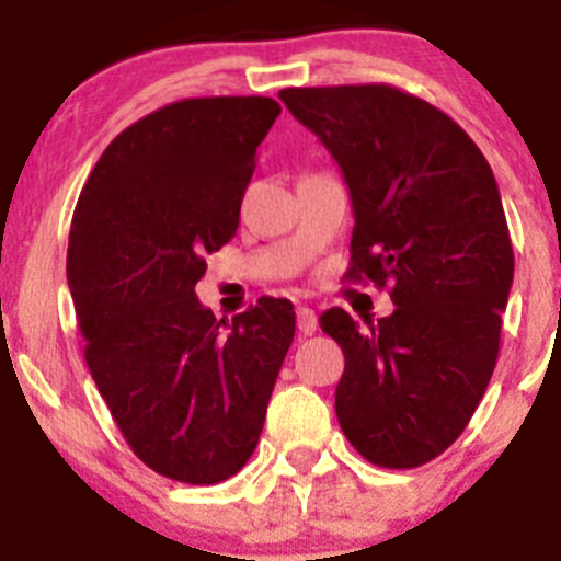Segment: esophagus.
I'll list each match as a JSON object with an SVG mask.
<instances>
[{"instance_id":"esophagus-1","label":"esophagus","mask_w":561,"mask_h":561,"mask_svg":"<svg viewBox=\"0 0 561 561\" xmlns=\"http://www.w3.org/2000/svg\"><path fill=\"white\" fill-rule=\"evenodd\" d=\"M296 317H298V333H301V336H312V333L317 331V314H314V309L298 307V309H296Z\"/></svg>"}]
</instances>
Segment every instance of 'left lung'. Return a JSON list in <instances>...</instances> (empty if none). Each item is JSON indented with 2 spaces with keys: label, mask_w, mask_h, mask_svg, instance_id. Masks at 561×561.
Returning a JSON list of instances; mask_svg holds the SVG:
<instances>
[{
  "label": "left lung",
  "mask_w": 561,
  "mask_h": 561,
  "mask_svg": "<svg viewBox=\"0 0 561 561\" xmlns=\"http://www.w3.org/2000/svg\"><path fill=\"white\" fill-rule=\"evenodd\" d=\"M353 203V279L393 285V314L320 317L344 353L336 417L360 456L412 469L456 443L500 355L513 244L483 151L450 116L386 83L282 89Z\"/></svg>",
  "instance_id": "1"
}]
</instances>
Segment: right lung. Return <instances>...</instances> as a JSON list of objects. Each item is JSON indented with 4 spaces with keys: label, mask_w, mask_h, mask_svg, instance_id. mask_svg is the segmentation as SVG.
Listing matches in <instances>:
<instances>
[{
    "label": "right lung",
    "mask_w": 561,
    "mask_h": 561,
    "mask_svg": "<svg viewBox=\"0 0 561 561\" xmlns=\"http://www.w3.org/2000/svg\"><path fill=\"white\" fill-rule=\"evenodd\" d=\"M279 113L271 98L160 107L111 140L72 214L67 285L89 371L135 456L181 483H219L249 461L296 336L282 298L228 325L195 296Z\"/></svg>",
    "instance_id": "right-lung-1"
}]
</instances>
